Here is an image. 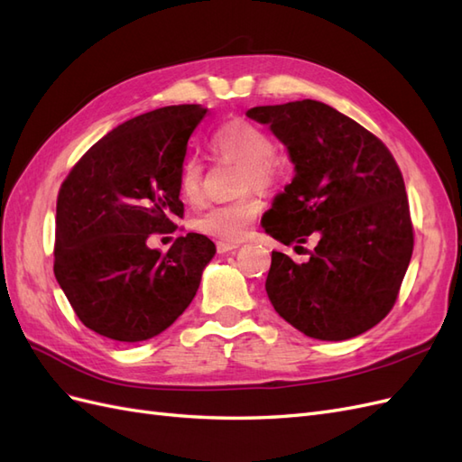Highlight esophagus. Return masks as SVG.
<instances>
[{
	"label": "esophagus",
	"mask_w": 462,
	"mask_h": 462,
	"mask_svg": "<svg viewBox=\"0 0 462 462\" xmlns=\"http://www.w3.org/2000/svg\"><path fill=\"white\" fill-rule=\"evenodd\" d=\"M239 246H241L239 243H226V241H219V243H217V253H219V254H227V253L236 251V248H239Z\"/></svg>",
	"instance_id": "obj_1"
}]
</instances>
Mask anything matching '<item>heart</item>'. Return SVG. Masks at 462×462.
Wrapping results in <instances>:
<instances>
[{"mask_svg": "<svg viewBox=\"0 0 462 462\" xmlns=\"http://www.w3.org/2000/svg\"><path fill=\"white\" fill-rule=\"evenodd\" d=\"M211 152L229 159L233 163L243 165V189H268L278 180V169L270 155L273 143L270 135L248 120H229L211 134ZM179 192L184 202L198 204L202 198V167L196 157H189L180 167ZM260 211V202L254 196H245L241 200L209 208L196 219V229L221 239L226 243H236L251 229Z\"/></svg>", "mask_w": 462, "mask_h": 462, "instance_id": "b5f03b06", "label": "heart"}]
</instances>
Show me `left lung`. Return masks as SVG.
Masks as SVG:
<instances>
[{
	"label": "left lung",
	"instance_id": "left-lung-1",
	"mask_svg": "<svg viewBox=\"0 0 462 462\" xmlns=\"http://www.w3.org/2000/svg\"><path fill=\"white\" fill-rule=\"evenodd\" d=\"M288 147L293 179L262 216L283 245L315 235L303 264L272 253L266 293L276 313L309 338L340 342L393 309L414 248L401 169L381 140L336 108L310 101L254 106Z\"/></svg>",
	"mask_w": 462,
	"mask_h": 462
}]
</instances>
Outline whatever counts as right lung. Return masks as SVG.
Segmentation results:
<instances>
[{"instance_id":"1","label":"right lung","mask_w":462,"mask_h":462,"mask_svg":"<svg viewBox=\"0 0 462 462\" xmlns=\"http://www.w3.org/2000/svg\"><path fill=\"white\" fill-rule=\"evenodd\" d=\"M202 105L126 120L87 152L58 194L54 273L87 328L116 342L167 330L200 288L216 254L206 235L179 236L163 254L152 233L182 217L179 174Z\"/></svg>"}]
</instances>
